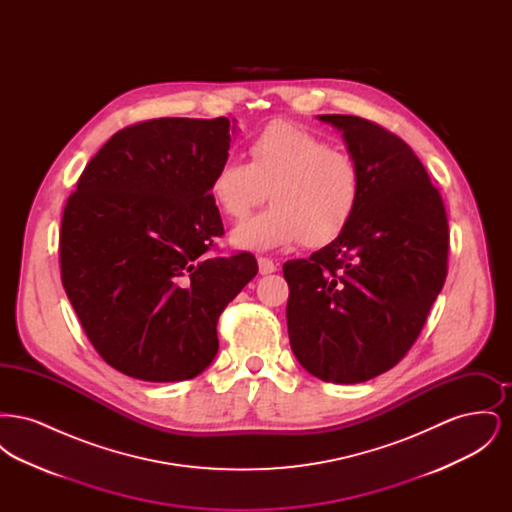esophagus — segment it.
Returning <instances> with one entry per match:
<instances>
[{
    "instance_id": "34e87169",
    "label": "esophagus",
    "mask_w": 512,
    "mask_h": 512,
    "mask_svg": "<svg viewBox=\"0 0 512 512\" xmlns=\"http://www.w3.org/2000/svg\"><path fill=\"white\" fill-rule=\"evenodd\" d=\"M257 263H259V272H261V274H272V272H276L274 261H270L267 257H259Z\"/></svg>"
}]
</instances>
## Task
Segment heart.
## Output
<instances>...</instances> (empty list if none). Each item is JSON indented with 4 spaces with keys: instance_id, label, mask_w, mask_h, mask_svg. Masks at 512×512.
Instances as JSON below:
<instances>
[{
    "instance_id": "heart-1",
    "label": "heart",
    "mask_w": 512,
    "mask_h": 512,
    "mask_svg": "<svg viewBox=\"0 0 512 512\" xmlns=\"http://www.w3.org/2000/svg\"><path fill=\"white\" fill-rule=\"evenodd\" d=\"M247 153L249 163L224 157L209 178L211 199L230 220L244 219L270 190L272 209L240 224L232 232L234 247L274 251L305 242L320 247L343 234L363 192L361 171L351 157L284 121L259 130Z\"/></svg>"
}]
</instances>
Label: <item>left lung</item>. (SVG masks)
Returning <instances> with one entry per match:
<instances>
[{"instance_id":"obj_1","label":"left lung","mask_w":512,"mask_h":512,"mask_svg":"<svg viewBox=\"0 0 512 512\" xmlns=\"http://www.w3.org/2000/svg\"><path fill=\"white\" fill-rule=\"evenodd\" d=\"M317 119L340 130L363 192L341 236L284 265L288 334L309 374L359 384L397 365L418 338L447 276V215L401 138L361 117Z\"/></svg>"}]
</instances>
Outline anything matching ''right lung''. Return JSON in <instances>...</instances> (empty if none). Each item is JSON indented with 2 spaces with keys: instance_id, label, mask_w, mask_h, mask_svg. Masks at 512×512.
I'll return each mask as SVG.
<instances>
[{
  "instance_id": "1",
  "label": "right lung",
  "mask_w": 512,
  "mask_h": 512,
  "mask_svg": "<svg viewBox=\"0 0 512 512\" xmlns=\"http://www.w3.org/2000/svg\"><path fill=\"white\" fill-rule=\"evenodd\" d=\"M236 119H153L117 132L82 172L61 222V280L107 365L144 382L201 374L251 253L209 257L224 234L209 194Z\"/></svg>"
}]
</instances>
